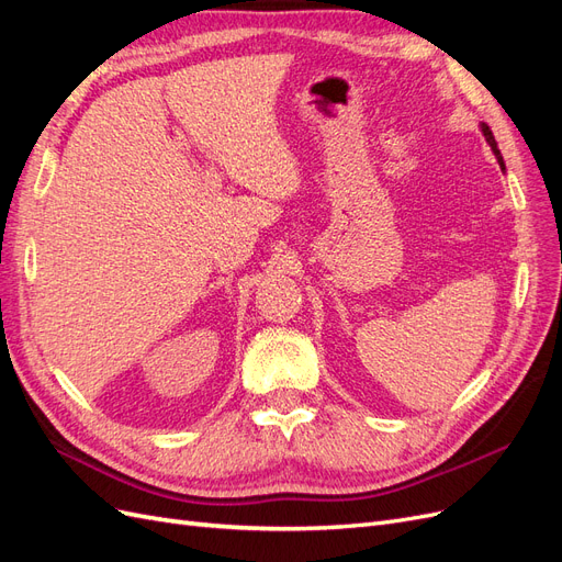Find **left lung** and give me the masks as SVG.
<instances>
[{"instance_id": "obj_1", "label": "left lung", "mask_w": 562, "mask_h": 562, "mask_svg": "<svg viewBox=\"0 0 562 562\" xmlns=\"http://www.w3.org/2000/svg\"><path fill=\"white\" fill-rule=\"evenodd\" d=\"M483 135H485V140L490 143L492 151H495V157H497V161H499V166H502V171H504V159H502V151H499V147H497V140H495V135H492V131H490V126H487V124H483Z\"/></svg>"}]
</instances>
